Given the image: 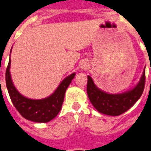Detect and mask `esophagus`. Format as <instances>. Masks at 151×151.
<instances>
[{
  "label": "esophagus",
  "mask_w": 151,
  "mask_h": 151,
  "mask_svg": "<svg viewBox=\"0 0 151 151\" xmlns=\"http://www.w3.org/2000/svg\"><path fill=\"white\" fill-rule=\"evenodd\" d=\"M87 67H88V64H87L86 62H83V63H82V65H81L80 69L82 71L86 70V69L87 68Z\"/></svg>",
  "instance_id": "esophagus-1"
}]
</instances>
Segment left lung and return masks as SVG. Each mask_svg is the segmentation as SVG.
<instances>
[{
  "label": "left lung",
  "instance_id": "left-lung-1",
  "mask_svg": "<svg viewBox=\"0 0 151 151\" xmlns=\"http://www.w3.org/2000/svg\"><path fill=\"white\" fill-rule=\"evenodd\" d=\"M144 85L145 68L136 86L125 93L118 94H109L99 89L90 76H88L87 94L97 111L106 115L119 116L127 111L140 99L144 92Z\"/></svg>",
  "mask_w": 151,
  "mask_h": 151
}]
</instances>
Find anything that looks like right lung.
<instances>
[{
  "instance_id": "obj_1",
  "label": "right lung",
  "mask_w": 151,
  "mask_h": 151,
  "mask_svg": "<svg viewBox=\"0 0 151 151\" xmlns=\"http://www.w3.org/2000/svg\"><path fill=\"white\" fill-rule=\"evenodd\" d=\"M10 67L11 58L6 70V86L11 101L20 114L26 119L36 123H48L54 119L61 110L65 91L76 73L69 75L64 78L55 91L49 96L42 99H32L22 95L14 86L10 73Z\"/></svg>"
}]
</instances>
